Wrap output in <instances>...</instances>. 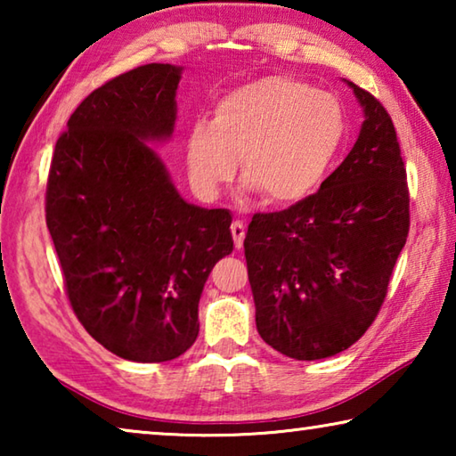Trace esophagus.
<instances>
[{"instance_id":"obj_1","label":"esophagus","mask_w":456,"mask_h":456,"mask_svg":"<svg viewBox=\"0 0 456 456\" xmlns=\"http://www.w3.org/2000/svg\"><path fill=\"white\" fill-rule=\"evenodd\" d=\"M231 235H233V241L237 249L243 247V239H245V225L241 221H233L231 223Z\"/></svg>"}]
</instances>
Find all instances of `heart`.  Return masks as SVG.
Returning a JSON list of instances; mask_svg holds the SVG:
<instances>
[{"instance_id":"1","label":"heart","mask_w":456,"mask_h":456,"mask_svg":"<svg viewBox=\"0 0 456 456\" xmlns=\"http://www.w3.org/2000/svg\"><path fill=\"white\" fill-rule=\"evenodd\" d=\"M346 133L348 120L336 96L269 76L223 98L211 126L191 128L189 176L197 191L213 195L233 179L235 160H241L247 187L269 205H293L326 179Z\"/></svg>"}]
</instances>
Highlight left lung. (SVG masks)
I'll list each match as a JSON object with an SVG mask.
<instances>
[{
  "instance_id": "8db88e82",
  "label": "left lung",
  "mask_w": 456,
  "mask_h": 456,
  "mask_svg": "<svg viewBox=\"0 0 456 456\" xmlns=\"http://www.w3.org/2000/svg\"><path fill=\"white\" fill-rule=\"evenodd\" d=\"M348 84L366 117L354 149L318 192L253 215L243 241L259 336L296 360L334 356L364 336L411 229L390 114Z\"/></svg>"
}]
</instances>
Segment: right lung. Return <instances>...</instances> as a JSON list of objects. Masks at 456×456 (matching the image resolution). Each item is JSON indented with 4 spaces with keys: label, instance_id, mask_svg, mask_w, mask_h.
<instances>
[{
    "label": "right lung",
    "instance_id": "right-lung-1",
    "mask_svg": "<svg viewBox=\"0 0 456 456\" xmlns=\"http://www.w3.org/2000/svg\"><path fill=\"white\" fill-rule=\"evenodd\" d=\"M179 80L181 68L146 64L88 94L58 138L45 187L76 318L133 362H167L195 344L203 285L233 251L229 211L181 199L144 144L173 134Z\"/></svg>",
    "mask_w": 456,
    "mask_h": 456
}]
</instances>
